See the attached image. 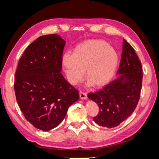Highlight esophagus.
Instances as JSON below:
<instances>
[{"mask_svg": "<svg viewBox=\"0 0 159 159\" xmlns=\"http://www.w3.org/2000/svg\"><path fill=\"white\" fill-rule=\"evenodd\" d=\"M79 96L81 99H87V94L85 92H79Z\"/></svg>", "mask_w": 159, "mask_h": 159, "instance_id": "34e87169", "label": "esophagus"}]
</instances>
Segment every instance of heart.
I'll list each match as a JSON object with an SVG mask.
<instances>
[{
  "label": "heart",
  "instance_id": "heart-1",
  "mask_svg": "<svg viewBox=\"0 0 159 159\" xmlns=\"http://www.w3.org/2000/svg\"><path fill=\"white\" fill-rule=\"evenodd\" d=\"M119 57L113 48L103 40H88L76 46L72 54L65 53L62 64L71 85L82 79L85 70L88 85L102 87L112 79L117 70Z\"/></svg>",
  "mask_w": 159,
  "mask_h": 159
}]
</instances>
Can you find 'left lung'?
Returning a JSON list of instances; mask_svg holds the SVG:
<instances>
[{"mask_svg":"<svg viewBox=\"0 0 159 159\" xmlns=\"http://www.w3.org/2000/svg\"><path fill=\"white\" fill-rule=\"evenodd\" d=\"M118 77L101 90L88 97L99 108L93 120L103 127H115L131 115L136 108L142 88V65L129 42L123 39Z\"/></svg>","mask_w":159,"mask_h":159,"instance_id":"left-lung-1","label":"left lung"}]
</instances>
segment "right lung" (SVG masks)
<instances>
[{
  "instance_id": "right-lung-1",
  "label": "right lung",
  "mask_w": 159,
  "mask_h": 159,
  "mask_svg": "<svg viewBox=\"0 0 159 159\" xmlns=\"http://www.w3.org/2000/svg\"><path fill=\"white\" fill-rule=\"evenodd\" d=\"M65 41L46 34L28 46L19 60L14 91L24 117L34 127L48 131L64 120L79 92L60 73Z\"/></svg>"
}]
</instances>
